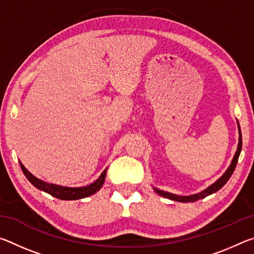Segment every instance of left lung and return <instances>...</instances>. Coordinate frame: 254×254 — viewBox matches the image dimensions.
Instances as JSON below:
<instances>
[{"mask_svg":"<svg viewBox=\"0 0 254 254\" xmlns=\"http://www.w3.org/2000/svg\"><path fill=\"white\" fill-rule=\"evenodd\" d=\"M238 124H239V122H238ZM239 133H240V137H239L238 150H236L235 156L233 158V160H232V162H231V166L229 167V169L226 170V173L223 175L216 183L213 184L212 186H209L207 189H205V190L199 192V194H196V195H192V196H178V195L170 194V192H167V191L159 190V189H157V188H154V190H156L157 194H159L160 196H163V197H166V198L173 199V200H176V201H182V203H190V201H196L198 199L205 198L206 196H208L210 194H214V192H216L217 190H220V189L227 183V180L231 178L232 174H233V171L235 170V167H236V163H238V160H239V156L241 153V150H242V134H241L240 124H239Z\"/></svg>","mask_w":254,"mask_h":254,"instance_id":"1","label":"left lung"}]
</instances>
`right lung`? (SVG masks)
I'll return each instance as SVG.
<instances>
[{
  "label": "right lung",
  "mask_w": 254,
  "mask_h": 254,
  "mask_svg": "<svg viewBox=\"0 0 254 254\" xmlns=\"http://www.w3.org/2000/svg\"><path fill=\"white\" fill-rule=\"evenodd\" d=\"M20 165H21V169H22L24 176L28 178L29 182L31 183L34 187L40 189V190L48 192V194L56 197V198L64 199V200L80 199V198H84V197H88L93 194H95V192L97 190H100L101 187L103 186L105 177H106V169H105L102 173V175L100 176V178H98L96 182H94L93 184L88 185V186L78 187V188L63 187V186H58V185L47 184L45 182H42V180L34 177L32 174H30L29 171L24 168V166L22 165V163L20 162Z\"/></svg>",
  "instance_id": "right-lung-1"
}]
</instances>
